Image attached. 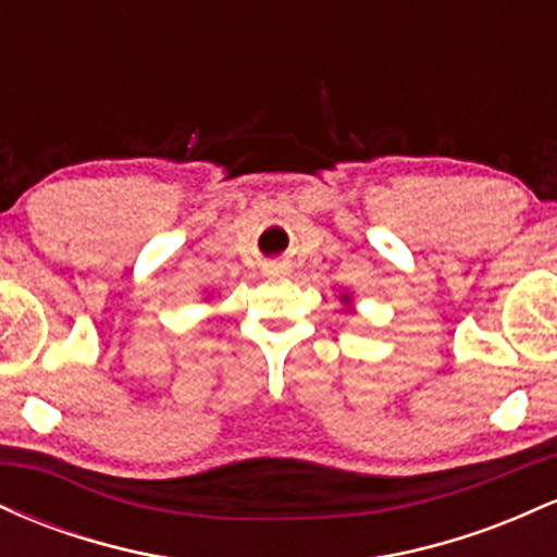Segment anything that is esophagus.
<instances>
[{"mask_svg": "<svg viewBox=\"0 0 557 557\" xmlns=\"http://www.w3.org/2000/svg\"><path fill=\"white\" fill-rule=\"evenodd\" d=\"M267 274H270V277H283V274H287V267L270 264V267H267Z\"/></svg>", "mask_w": 557, "mask_h": 557, "instance_id": "34e87169", "label": "esophagus"}]
</instances>
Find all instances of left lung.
Segmentation results:
<instances>
[{
    "mask_svg": "<svg viewBox=\"0 0 557 557\" xmlns=\"http://www.w3.org/2000/svg\"><path fill=\"white\" fill-rule=\"evenodd\" d=\"M341 300L345 304V311H354V298H350V293H343Z\"/></svg>",
    "mask_w": 557,
    "mask_h": 557,
    "instance_id": "obj_1",
    "label": "left lung"
}]
</instances>
